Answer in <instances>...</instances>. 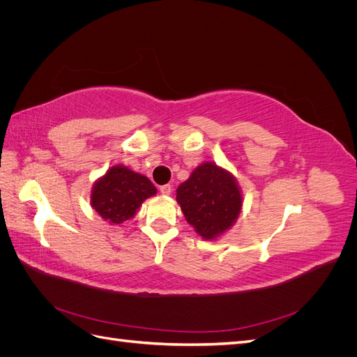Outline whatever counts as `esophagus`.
<instances>
[{"label":"esophagus","mask_w":357,"mask_h":357,"mask_svg":"<svg viewBox=\"0 0 357 357\" xmlns=\"http://www.w3.org/2000/svg\"><path fill=\"white\" fill-rule=\"evenodd\" d=\"M159 192L162 193V195H169V193L172 192V188L169 185H164V186L159 188Z\"/></svg>","instance_id":"1"}]
</instances>
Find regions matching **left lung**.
Segmentation results:
<instances>
[{
    "instance_id": "left-lung-1",
    "label": "left lung",
    "mask_w": 357,
    "mask_h": 357,
    "mask_svg": "<svg viewBox=\"0 0 357 357\" xmlns=\"http://www.w3.org/2000/svg\"><path fill=\"white\" fill-rule=\"evenodd\" d=\"M177 202L204 240L228 231L241 211L243 198L231 172L213 162L201 164L177 189Z\"/></svg>"
}]
</instances>
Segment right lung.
<instances>
[{"label":"right lung","mask_w":357,"mask_h":357,"mask_svg":"<svg viewBox=\"0 0 357 357\" xmlns=\"http://www.w3.org/2000/svg\"><path fill=\"white\" fill-rule=\"evenodd\" d=\"M155 193L156 188L146 176L123 165H114L95 181L91 204L104 220L119 225L134 218L143 201Z\"/></svg>","instance_id":"obj_1"}]
</instances>
